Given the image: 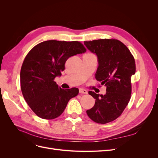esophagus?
Here are the masks:
<instances>
[{"instance_id": "34e87169", "label": "esophagus", "mask_w": 158, "mask_h": 158, "mask_svg": "<svg viewBox=\"0 0 158 158\" xmlns=\"http://www.w3.org/2000/svg\"><path fill=\"white\" fill-rule=\"evenodd\" d=\"M79 92L80 94H86L88 93V92L85 89H82V88H80L79 89Z\"/></svg>"}]
</instances>
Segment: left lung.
<instances>
[{
  "instance_id": "obj_1",
  "label": "left lung",
  "mask_w": 158,
  "mask_h": 158,
  "mask_svg": "<svg viewBox=\"0 0 158 158\" xmlns=\"http://www.w3.org/2000/svg\"><path fill=\"white\" fill-rule=\"evenodd\" d=\"M87 48L98 56L99 66L95 79L106 86V94L89 91L95 99L86 113L97 123L106 124L121 115L131 98V76L136 73L135 58L128 47L115 39L84 41ZM99 85V87H101Z\"/></svg>"
}]
</instances>
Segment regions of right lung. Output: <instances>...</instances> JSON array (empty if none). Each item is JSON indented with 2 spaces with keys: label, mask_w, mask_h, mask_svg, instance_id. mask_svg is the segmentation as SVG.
Segmentation results:
<instances>
[{
  "label": "right lung",
  "mask_w": 158,
  "mask_h": 158,
  "mask_svg": "<svg viewBox=\"0 0 158 158\" xmlns=\"http://www.w3.org/2000/svg\"><path fill=\"white\" fill-rule=\"evenodd\" d=\"M85 51L78 41L49 40L36 45L27 54L20 71L21 90L36 115L44 119L59 117L69 100L78 94V88L62 89L54 80L65 69L69 57Z\"/></svg>",
  "instance_id": "1"
}]
</instances>
